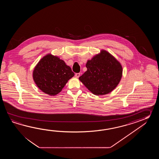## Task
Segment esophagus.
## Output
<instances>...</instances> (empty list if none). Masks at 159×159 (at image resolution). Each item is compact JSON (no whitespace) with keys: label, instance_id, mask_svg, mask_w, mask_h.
Returning <instances> with one entry per match:
<instances>
[{"label":"esophagus","instance_id":"esophagus-1","mask_svg":"<svg viewBox=\"0 0 159 159\" xmlns=\"http://www.w3.org/2000/svg\"><path fill=\"white\" fill-rule=\"evenodd\" d=\"M80 76V73H75V77L76 78H78Z\"/></svg>","mask_w":159,"mask_h":159}]
</instances>
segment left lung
Returning a JSON list of instances; mask_svg holds the SVG:
<instances>
[{
    "mask_svg": "<svg viewBox=\"0 0 159 159\" xmlns=\"http://www.w3.org/2000/svg\"><path fill=\"white\" fill-rule=\"evenodd\" d=\"M86 66L87 71L79 80L89 90L97 95L110 93L122 78V65L107 51H102L100 54L88 60Z\"/></svg>",
    "mask_w": 159,
    "mask_h": 159,
    "instance_id": "obj_1",
    "label": "left lung"
}]
</instances>
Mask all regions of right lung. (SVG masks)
<instances>
[{
    "label": "right lung",
    "mask_w": 159,
    "mask_h": 159,
    "mask_svg": "<svg viewBox=\"0 0 159 159\" xmlns=\"http://www.w3.org/2000/svg\"><path fill=\"white\" fill-rule=\"evenodd\" d=\"M75 75L70 67L57 56L47 54L34 69L33 78L37 87L47 94H57Z\"/></svg>",
    "instance_id": "add662e5"
}]
</instances>
